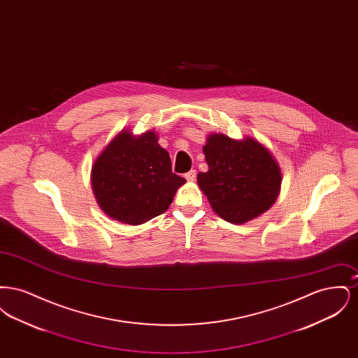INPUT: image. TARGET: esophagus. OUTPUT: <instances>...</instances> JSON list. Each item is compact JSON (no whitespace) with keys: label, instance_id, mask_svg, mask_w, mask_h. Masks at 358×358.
Segmentation results:
<instances>
[{"label":"esophagus","instance_id":"1","mask_svg":"<svg viewBox=\"0 0 358 358\" xmlns=\"http://www.w3.org/2000/svg\"><path fill=\"white\" fill-rule=\"evenodd\" d=\"M196 177H197V171H194V169L187 171V174H185V178H187V181H194Z\"/></svg>","mask_w":358,"mask_h":358}]
</instances>
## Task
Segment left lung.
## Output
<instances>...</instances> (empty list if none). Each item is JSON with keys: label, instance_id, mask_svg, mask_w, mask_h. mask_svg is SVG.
Listing matches in <instances>:
<instances>
[{"label": "left lung", "instance_id": "8db88e82", "mask_svg": "<svg viewBox=\"0 0 358 358\" xmlns=\"http://www.w3.org/2000/svg\"><path fill=\"white\" fill-rule=\"evenodd\" d=\"M204 154L209 171L199 173L197 182L225 222H248L275 203L280 171L273 155L257 141L212 134Z\"/></svg>", "mask_w": 358, "mask_h": 358}]
</instances>
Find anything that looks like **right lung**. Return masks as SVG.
Returning <instances> with one entry per match:
<instances>
[{
    "label": "right lung",
    "instance_id": "obj_1",
    "mask_svg": "<svg viewBox=\"0 0 358 358\" xmlns=\"http://www.w3.org/2000/svg\"><path fill=\"white\" fill-rule=\"evenodd\" d=\"M187 180L171 171L169 153L153 131L134 138L122 131L92 168V187L114 220L138 225L162 215Z\"/></svg>",
    "mask_w": 358,
    "mask_h": 358
}]
</instances>
